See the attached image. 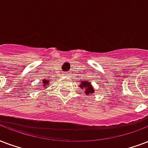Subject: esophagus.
I'll return each mask as SVG.
<instances>
[{
  "mask_svg": "<svg viewBox=\"0 0 148 148\" xmlns=\"http://www.w3.org/2000/svg\"><path fill=\"white\" fill-rule=\"evenodd\" d=\"M65 75H66V74H65Z\"/></svg>",
  "mask_w": 148,
  "mask_h": 148,
  "instance_id": "1",
  "label": "esophagus"
}]
</instances>
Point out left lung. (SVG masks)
I'll list each match as a JSON object with an SVG mask.
<instances>
[{
  "label": "left lung",
  "instance_id": "8db88e82",
  "mask_svg": "<svg viewBox=\"0 0 148 148\" xmlns=\"http://www.w3.org/2000/svg\"><path fill=\"white\" fill-rule=\"evenodd\" d=\"M81 85H79L81 88H85L86 90V94H91L94 93V87L92 86V84H91L89 81H87L86 79V81H81Z\"/></svg>",
  "mask_w": 148,
  "mask_h": 148
}]
</instances>
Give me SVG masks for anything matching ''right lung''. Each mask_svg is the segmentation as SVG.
Here are the masks:
<instances>
[{
	"label": "right lung",
	"mask_w": 148,
	"mask_h": 148,
	"mask_svg": "<svg viewBox=\"0 0 148 148\" xmlns=\"http://www.w3.org/2000/svg\"><path fill=\"white\" fill-rule=\"evenodd\" d=\"M49 82H50V80H47V79H44V80H43V84H42L43 87H45V86H47V85H48Z\"/></svg>",
	"instance_id": "obj_1"
}]
</instances>
